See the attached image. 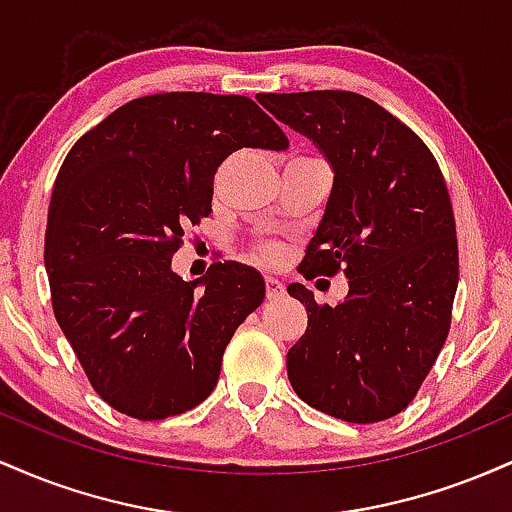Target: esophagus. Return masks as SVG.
<instances>
[{"instance_id":"esophagus-1","label":"esophagus","mask_w":512,"mask_h":512,"mask_svg":"<svg viewBox=\"0 0 512 512\" xmlns=\"http://www.w3.org/2000/svg\"><path fill=\"white\" fill-rule=\"evenodd\" d=\"M264 289H267V298L284 296V284H281L279 279H272V276H267V279H264Z\"/></svg>"}]
</instances>
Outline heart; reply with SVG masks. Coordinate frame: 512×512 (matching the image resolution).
Returning <instances> with one entry per match:
<instances>
[{
  "mask_svg": "<svg viewBox=\"0 0 512 512\" xmlns=\"http://www.w3.org/2000/svg\"><path fill=\"white\" fill-rule=\"evenodd\" d=\"M257 255H260L262 260H276V257H279V245L264 243L257 248Z\"/></svg>",
  "mask_w": 512,
  "mask_h": 512,
  "instance_id": "heart-1",
  "label": "heart"
}]
</instances>
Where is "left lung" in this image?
Returning a JSON list of instances; mask_svg holds the SVG:
<instances>
[{
    "mask_svg": "<svg viewBox=\"0 0 512 512\" xmlns=\"http://www.w3.org/2000/svg\"><path fill=\"white\" fill-rule=\"evenodd\" d=\"M276 120L313 139L334 170L325 216L298 267L305 279L349 276L339 305L315 303L286 354L291 387L349 424L407 409L450 332L460 262L438 161L416 132L351 91L257 93Z\"/></svg>",
    "mask_w": 512,
    "mask_h": 512,
    "instance_id": "1",
    "label": "left lung"
}]
</instances>
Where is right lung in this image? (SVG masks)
Here are the masks:
<instances>
[{"instance_id":"1","label":"right lung","mask_w":512,"mask_h":512,"mask_svg":"<svg viewBox=\"0 0 512 512\" xmlns=\"http://www.w3.org/2000/svg\"><path fill=\"white\" fill-rule=\"evenodd\" d=\"M286 146L248 96L173 91L125 103L64 158L45 231L52 310L113 409L158 421L211 395L264 279L226 260L182 281L170 260L182 228L211 214L214 175L233 151Z\"/></svg>"}]
</instances>
